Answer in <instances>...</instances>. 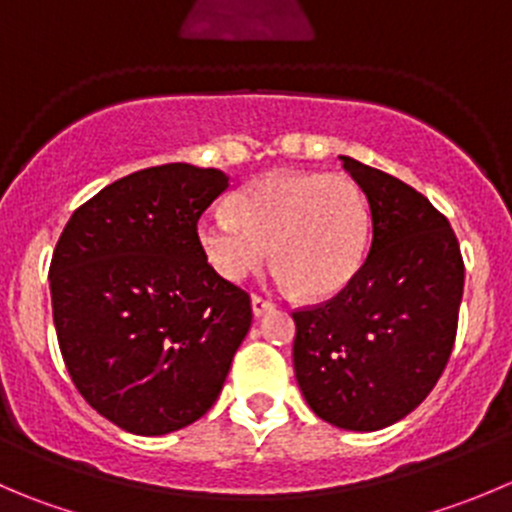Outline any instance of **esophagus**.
<instances>
[{"label":"esophagus","instance_id":"1","mask_svg":"<svg viewBox=\"0 0 512 512\" xmlns=\"http://www.w3.org/2000/svg\"><path fill=\"white\" fill-rule=\"evenodd\" d=\"M275 310V302L267 300V297H260V295H252V312H255V317L265 315V312Z\"/></svg>","mask_w":512,"mask_h":512}]
</instances>
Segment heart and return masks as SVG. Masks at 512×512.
I'll use <instances>...</instances> for the list:
<instances>
[{"label": "heart", "instance_id": "obj_1", "mask_svg": "<svg viewBox=\"0 0 512 512\" xmlns=\"http://www.w3.org/2000/svg\"><path fill=\"white\" fill-rule=\"evenodd\" d=\"M197 240L212 270L237 282L277 262V280L305 297H330L360 272L370 245V210L345 175L272 170L242 187L230 210L207 212Z\"/></svg>", "mask_w": 512, "mask_h": 512}]
</instances>
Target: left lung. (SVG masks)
Returning a JSON list of instances; mask_svg holds the SVG:
<instances>
[{
    "label": "left lung",
    "instance_id": "1",
    "mask_svg": "<svg viewBox=\"0 0 512 512\" xmlns=\"http://www.w3.org/2000/svg\"><path fill=\"white\" fill-rule=\"evenodd\" d=\"M367 197L372 242L330 302L292 312V365L312 413L372 433L413 413L453 352L465 267L458 237L428 197L340 157Z\"/></svg>",
    "mask_w": 512,
    "mask_h": 512
}]
</instances>
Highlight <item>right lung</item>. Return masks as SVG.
<instances>
[{
  "label": "right lung",
  "instance_id": "obj_1",
  "mask_svg": "<svg viewBox=\"0 0 512 512\" xmlns=\"http://www.w3.org/2000/svg\"><path fill=\"white\" fill-rule=\"evenodd\" d=\"M230 187L220 170L150 167L69 217L49 267L59 350L74 388L127 433L167 435L215 405L252 325L250 295L197 240Z\"/></svg>",
  "mask_w": 512,
  "mask_h": 512
}]
</instances>
